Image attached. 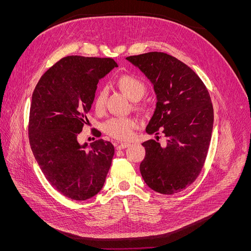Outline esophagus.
<instances>
[{"label": "esophagus", "mask_w": 251, "mask_h": 251, "mask_svg": "<svg viewBox=\"0 0 251 251\" xmlns=\"http://www.w3.org/2000/svg\"><path fill=\"white\" fill-rule=\"evenodd\" d=\"M131 146V143L128 142H116L115 143V147L117 150H121V149H126V148H128Z\"/></svg>", "instance_id": "esophagus-1"}]
</instances>
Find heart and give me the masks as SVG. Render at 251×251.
<instances>
[{"mask_svg":"<svg viewBox=\"0 0 251 251\" xmlns=\"http://www.w3.org/2000/svg\"><path fill=\"white\" fill-rule=\"evenodd\" d=\"M116 85L126 96L131 100H139L147 92V86L139 77L132 74H123L117 78ZM107 100V90L100 89L98 91L94 107L96 111H101L104 108ZM137 120L133 117L113 118L108 121L104 126V131L111 137L118 140H127L132 137L133 130L137 126Z\"/></svg>","mask_w":251,"mask_h":251,"instance_id":"1","label":"heart"}]
</instances>
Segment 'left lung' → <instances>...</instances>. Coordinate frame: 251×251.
Listing matches in <instances>:
<instances>
[{
    "label": "left lung",
    "mask_w": 251,
    "mask_h": 251,
    "mask_svg": "<svg viewBox=\"0 0 251 251\" xmlns=\"http://www.w3.org/2000/svg\"><path fill=\"white\" fill-rule=\"evenodd\" d=\"M126 60L154 87L156 109L146 132L161 131L166 138L163 146L158 136L142 143L141 176L157 193H178L197 179L206 159L214 126L209 93L191 68L166 53L148 52Z\"/></svg>",
    "instance_id": "8db88e82"
}]
</instances>
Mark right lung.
<instances>
[{"instance_id": "1", "label": "right lung", "mask_w": 251, "mask_h": 251, "mask_svg": "<svg viewBox=\"0 0 251 251\" xmlns=\"http://www.w3.org/2000/svg\"><path fill=\"white\" fill-rule=\"evenodd\" d=\"M118 67L113 58L70 55L45 73L33 91L29 141L35 160L58 193L83 201L101 191L114 156L110 141L77 140L100 79Z\"/></svg>"}]
</instances>
